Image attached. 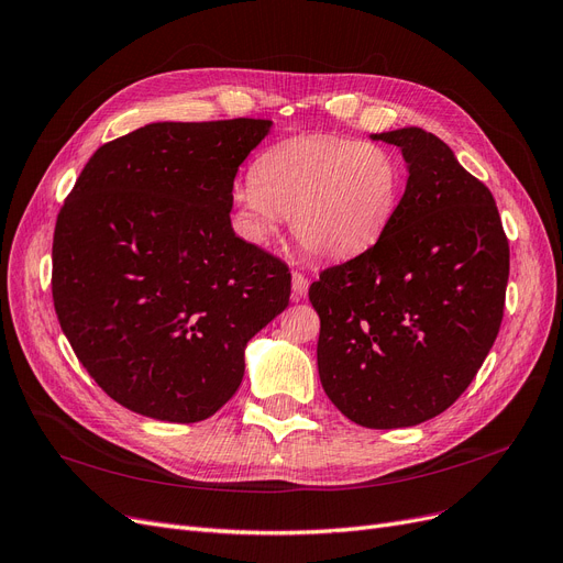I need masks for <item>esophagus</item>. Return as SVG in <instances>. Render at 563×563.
<instances>
[{"label": "esophagus", "mask_w": 563, "mask_h": 563, "mask_svg": "<svg viewBox=\"0 0 563 563\" xmlns=\"http://www.w3.org/2000/svg\"><path fill=\"white\" fill-rule=\"evenodd\" d=\"M309 290V279L302 273H294V300H302Z\"/></svg>", "instance_id": "obj_1"}]
</instances>
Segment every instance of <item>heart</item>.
Instances as JSON below:
<instances>
[{"label": "heart", "instance_id": "b5f03b06", "mask_svg": "<svg viewBox=\"0 0 563 563\" xmlns=\"http://www.w3.org/2000/svg\"><path fill=\"white\" fill-rule=\"evenodd\" d=\"M401 179L390 150L309 133L258 156L252 177L231 191L233 221L244 240L265 246L290 217V229L313 256L349 261L388 231Z\"/></svg>", "mask_w": 563, "mask_h": 563}]
</instances>
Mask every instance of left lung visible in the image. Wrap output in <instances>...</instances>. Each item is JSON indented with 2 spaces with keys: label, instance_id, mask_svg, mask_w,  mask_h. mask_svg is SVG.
<instances>
[{
  "label": "left lung",
  "instance_id": "obj_1",
  "mask_svg": "<svg viewBox=\"0 0 563 563\" xmlns=\"http://www.w3.org/2000/svg\"><path fill=\"white\" fill-rule=\"evenodd\" d=\"M401 150L407 189L372 250L309 288L319 376L349 420L413 427L468 388L504 317L508 240L489 189L434 133H372Z\"/></svg>",
  "mask_w": 563,
  "mask_h": 563
}]
</instances>
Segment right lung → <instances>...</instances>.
I'll use <instances>...</instances> for the list:
<instances>
[{"label":"right lung","mask_w":563,"mask_h":563,"mask_svg":"<svg viewBox=\"0 0 563 563\" xmlns=\"http://www.w3.org/2000/svg\"><path fill=\"white\" fill-rule=\"evenodd\" d=\"M269 120L152 122L99 147L57 217L53 300L82 367L124 409L214 416L244 349L288 307V267L231 227Z\"/></svg>","instance_id":"1"}]
</instances>
